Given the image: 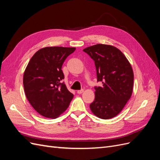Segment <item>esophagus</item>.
Segmentation results:
<instances>
[{"mask_svg": "<svg viewBox=\"0 0 160 160\" xmlns=\"http://www.w3.org/2000/svg\"><path fill=\"white\" fill-rule=\"evenodd\" d=\"M84 91V89H80V90H78V91H77V93H78V94H81L82 93H83V92Z\"/></svg>", "mask_w": 160, "mask_h": 160, "instance_id": "1", "label": "esophagus"}]
</instances>
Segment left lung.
Masks as SVG:
<instances>
[{
  "mask_svg": "<svg viewBox=\"0 0 160 160\" xmlns=\"http://www.w3.org/2000/svg\"><path fill=\"white\" fill-rule=\"evenodd\" d=\"M95 62L98 82L90 109L97 117L114 118L123 109L133 91V72L127 58L117 48L98 44L83 49Z\"/></svg>",
  "mask_w": 160,
  "mask_h": 160,
  "instance_id": "left-lung-1",
  "label": "left lung"
}]
</instances>
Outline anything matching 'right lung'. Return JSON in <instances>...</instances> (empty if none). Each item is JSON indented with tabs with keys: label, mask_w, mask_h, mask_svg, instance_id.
<instances>
[{
	"label": "right lung",
	"mask_w": 160,
	"mask_h": 160,
	"mask_svg": "<svg viewBox=\"0 0 160 160\" xmlns=\"http://www.w3.org/2000/svg\"><path fill=\"white\" fill-rule=\"evenodd\" d=\"M74 47H49L38 50L31 59L23 76L28 101L37 112L48 118H57L69 107L73 94L62 80L61 68Z\"/></svg>",
	"instance_id": "right-lung-1"
}]
</instances>
